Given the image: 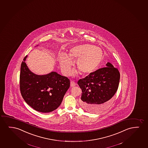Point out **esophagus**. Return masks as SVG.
I'll return each mask as SVG.
<instances>
[{
    "mask_svg": "<svg viewBox=\"0 0 148 148\" xmlns=\"http://www.w3.org/2000/svg\"><path fill=\"white\" fill-rule=\"evenodd\" d=\"M70 85H71V87H74L76 85V83L74 81H71L70 82Z\"/></svg>",
    "mask_w": 148,
    "mask_h": 148,
    "instance_id": "1",
    "label": "esophagus"
}]
</instances>
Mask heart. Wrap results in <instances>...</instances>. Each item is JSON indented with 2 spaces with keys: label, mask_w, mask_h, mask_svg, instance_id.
Masks as SVG:
<instances>
[{
  "label": "heart",
  "mask_w": 148,
  "mask_h": 148,
  "mask_svg": "<svg viewBox=\"0 0 148 148\" xmlns=\"http://www.w3.org/2000/svg\"><path fill=\"white\" fill-rule=\"evenodd\" d=\"M68 56L65 53L59 56L61 70L65 75L71 74L73 61L76 59L77 70L73 74L77 75L79 72L83 75L90 74L97 69L103 59V51L99 47L90 44L77 45L70 49Z\"/></svg>",
  "instance_id": "obj_1"
}]
</instances>
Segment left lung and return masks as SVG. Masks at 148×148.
<instances>
[{
    "label": "left lung",
    "instance_id": "obj_1",
    "mask_svg": "<svg viewBox=\"0 0 148 148\" xmlns=\"http://www.w3.org/2000/svg\"><path fill=\"white\" fill-rule=\"evenodd\" d=\"M95 71L78 81L82 89L80 106L90 113H97L109 106L117 90L120 73L112 64Z\"/></svg>",
    "mask_w": 148,
    "mask_h": 148
}]
</instances>
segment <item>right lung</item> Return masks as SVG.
Wrapping results in <instances>:
<instances>
[{"label": "right lung", "instance_id": "obj_1", "mask_svg": "<svg viewBox=\"0 0 148 148\" xmlns=\"http://www.w3.org/2000/svg\"><path fill=\"white\" fill-rule=\"evenodd\" d=\"M27 57V55L25 57L21 66L20 84L23 98L37 111H53L61 105L70 87V80L54 71L42 75L33 73L25 62Z\"/></svg>", "mask_w": 148, "mask_h": 148}]
</instances>
